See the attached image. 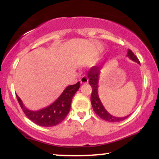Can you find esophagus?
I'll use <instances>...</instances> for the list:
<instances>
[{
    "label": "esophagus",
    "instance_id": "34e87169",
    "mask_svg": "<svg viewBox=\"0 0 159 159\" xmlns=\"http://www.w3.org/2000/svg\"><path fill=\"white\" fill-rule=\"evenodd\" d=\"M80 81H81V84H87V83H88V81H89V78H88V77H87V76L84 75L81 78V80H80Z\"/></svg>",
    "mask_w": 159,
    "mask_h": 159
}]
</instances>
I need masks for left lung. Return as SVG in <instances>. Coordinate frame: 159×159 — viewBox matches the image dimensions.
Listing matches in <instances>:
<instances>
[{
	"label": "left lung",
	"mask_w": 159,
	"mask_h": 159,
	"mask_svg": "<svg viewBox=\"0 0 159 159\" xmlns=\"http://www.w3.org/2000/svg\"><path fill=\"white\" fill-rule=\"evenodd\" d=\"M127 57H129L133 61L136 62V63L140 64L139 60L138 59V57L134 55V53L130 49H129V51H128ZM99 75L100 71L97 66H93L90 69L88 75H87L89 78V84H90L91 87H92V93H91L90 99L93 111L100 118L105 120V121L112 122V123L123 121V120L126 119L129 115V116H124V117H116V116H112V115L109 114L106 111V109L105 108V107L103 106L98 93V79H99Z\"/></svg>",
	"instance_id": "1"
}]
</instances>
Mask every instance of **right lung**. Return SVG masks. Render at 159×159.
<instances>
[{
    "label": "right lung",
    "mask_w": 159,
    "mask_h": 159,
    "mask_svg": "<svg viewBox=\"0 0 159 159\" xmlns=\"http://www.w3.org/2000/svg\"><path fill=\"white\" fill-rule=\"evenodd\" d=\"M79 87V81L75 84L68 86L54 102L39 111L29 110L24 105L17 94L16 97L21 109L28 119L40 126L52 127L61 123L69 114L72 97Z\"/></svg>",
    "instance_id": "1"
}]
</instances>
